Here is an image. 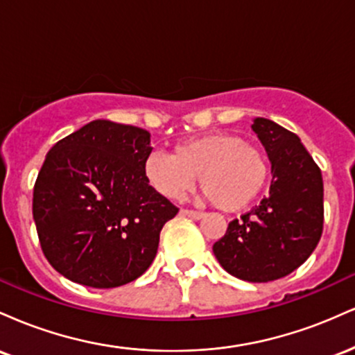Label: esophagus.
Listing matches in <instances>:
<instances>
[{
	"mask_svg": "<svg viewBox=\"0 0 355 355\" xmlns=\"http://www.w3.org/2000/svg\"><path fill=\"white\" fill-rule=\"evenodd\" d=\"M182 215H185V217H190L193 220H200L205 217V214L203 211H195V210H180Z\"/></svg>",
	"mask_w": 355,
	"mask_h": 355,
	"instance_id": "34e87169",
	"label": "esophagus"
}]
</instances>
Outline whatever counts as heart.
Returning <instances> with one entry per match:
<instances>
[{"mask_svg": "<svg viewBox=\"0 0 355 355\" xmlns=\"http://www.w3.org/2000/svg\"><path fill=\"white\" fill-rule=\"evenodd\" d=\"M144 172L150 185L170 200H180L193 187L220 210L239 211L262 193L268 180L266 155L234 133H209L175 145L172 155L152 152Z\"/></svg>", "mask_w": 355, "mask_h": 355, "instance_id": "heart-1", "label": "heart"}]
</instances>
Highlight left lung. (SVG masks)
Masks as SVG:
<instances>
[{"label":"left lung","instance_id":"left-lung-1","mask_svg":"<svg viewBox=\"0 0 355 355\" xmlns=\"http://www.w3.org/2000/svg\"><path fill=\"white\" fill-rule=\"evenodd\" d=\"M252 130L272 164L268 197L214 243L218 263L237 279L270 282L300 267L319 243L324 227V182L300 138L267 118Z\"/></svg>","mask_w":355,"mask_h":355}]
</instances>
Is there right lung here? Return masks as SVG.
<instances>
[{
  "instance_id": "right-lung-1",
  "label": "right lung",
  "mask_w": 355,
  "mask_h": 355,
  "mask_svg": "<svg viewBox=\"0 0 355 355\" xmlns=\"http://www.w3.org/2000/svg\"><path fill=\"white\" fill-rule=\"evenodd\" d=\"M150 133L93 120L53 145L33 190L42 250L71 282L113 288L152 266L160 232L178 209L144 172Z\"/></svg>"
}]
</instances>
